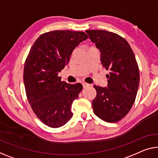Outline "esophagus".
I'll list each match as a JSON object with an SVG mask.
<instances>
[{
	"label": "esophagus",
	"instance_id": "1",
	"mask_svg": "<svg viewBox=\"0 0 158 158\" xmlns=\"http://www.w3.org/2000/svg\"><path fill=\"white\" fill-rule=\"evenodd\" d=\"M82 85H83V88L84 89H85V88H87V87H89V84H86V83H83L82 84Z\"/></svg>",
	"mask_w": 158,
	"mask_h": 158
}]
</instances>
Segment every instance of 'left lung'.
I'll return each mask as SVG.
<instances>
[{"instance_id":"left-lung-1","label":"left lung","mask_w":158,"mask_h":158,"mask_svg":"<svg viewBox=\"0 0 158 158\" xmlns=\"http://www.w3.org/2000/svg\"><path fill=\"white\" fill-rule=\"evenodd\" d=\"M91 42L101 52V62L106 69L108 85H94L96 96L93 110L103 121L116 123L127 115L135 102L140 82L135 56L126 40L106 30H86Z\"/></svg>"}]
</instances>
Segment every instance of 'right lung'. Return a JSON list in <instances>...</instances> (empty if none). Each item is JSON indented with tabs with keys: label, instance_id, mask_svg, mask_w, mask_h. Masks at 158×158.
Returning a JSON list of instances; mask_svg holds the SVG:
<instances>
[{
	"label": "right lung",
	"instance_id": "right-lung-1",
	"mask_svg": "<svg viewBox=\"0 0 158 158\" xmlns=\"http://www.w3.org/2000/svg\"><path fill=\"white\" fill-rule=\"evenodd\" d=\"M84 32L55 30L36 40L25 60L23 80L28 102L37 118L51 128L64 126L72 118V104L83 87L61 81L59 72L68 64Z\"/></svg>",
	"mask_w": 158,
	"mask_h": 158
}]
</instances>
